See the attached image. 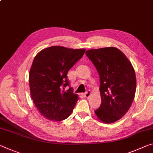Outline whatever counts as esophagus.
<instances>
[{"instance_id": "obj_1", "label": "esophagus", "mask_w": 153, "mask_h": 153, "mask_svg": "<svg viewBox=\"0 0 153 153\" xmlns=\"http://www.w3.org/2000/svg\"><path fill=\"white\" fill-rule=\"evenodd\" d=\"M91 92L88 91H87L86 93H84L83 94V96L84 97H86V98H89L90 96H91Z\"/></svg>"}]
</instances>
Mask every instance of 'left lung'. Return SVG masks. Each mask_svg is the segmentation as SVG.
<instances>
[{
	"label": "left lung",
	"instance_id": "left-lung-1",
	"mask_svg": "<svg viewBox=\"0 0 153 153\" xmlns=\"http://www.w3.org/2000/svg\"><path fill=\"white\" fill-rule=\"evenodd\" d=\"M99 74L101 106L94 113L101 122L120 119L131 105L136 91L134 68L127 57L115 47L86 52Z\"/></svg>",
	"mask_w": 153,
	"mask_h": 153
}]
</instances>
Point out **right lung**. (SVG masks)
<instances>
[{
  "mask_svg": "<svg viewBox=\"0 0 153 153\" xmlns=\"http://www.w3.org/2000/svg\"><path fill=\"white\" fill-rule=\"evenodd\" d=\"M85 49L51 46L35 56L29 72L30 96L41 114L52 121L71 115L79 97L73 93L67 76L69 70L83 56Z\"/></svg>",
  "mask_w": 153,
  "mask_h": 153,
  "instance_id": "right-lung-1",
  "label": "right lung"
}]
</instances>
